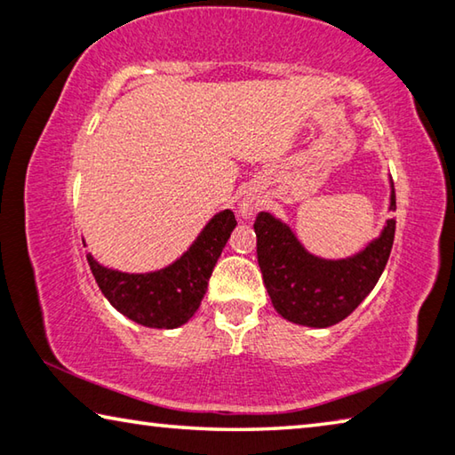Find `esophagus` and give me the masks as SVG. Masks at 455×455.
Here are the masks:
<instances>
[{
    "label": "esophagus",
    "instance_id": "1",
    "mask_svg": "<svg viewBox=\"0 0 455 455\" xmlns=\"http://www.w3.org/2000/svg\"><path fill=\"white\" fill-rule=\"evenodd\" d=\"M258 212V201L251 199V197H246L240 204V213L243 215V218H251Z\"/></svg>",
    "mask_w": 455,
    "mask_h": 455
}]
</instances>
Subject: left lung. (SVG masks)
Masks as SVG:
<instances>
[{
	"label": "left lung",
	"mask_w": 455,
	"mask_h": 455,
	"mask_svg": "<svg viewBox=\"0 0 455 455\" xmlns=\"http://www.w3.org/2000/svg\"><path fill=\"white\" fill-rule=\"evenodd\" d=\"M390 209H396L393 187ZM388 220L379 240L346 260H323L300 246L295 234L270 213L254 221L256 254L275 309L292 323L330 327L346 319L379 283L395 242Z\"/></svg>",
	"instance_id": "left-lung-1"
}]
</instances>
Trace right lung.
Returning a JSON list of instances; mask_svg holds the SVG:
<instances>
[{"label":"right lung","instance_id":"add662e5","mask_svg":"<svg viewBox=\"0 0 455 455\" xmlns=\"http://www.w3.org/2000/svg\"><path fill=\"white\" fill-rule=\"evenodd\" d=\"M235 228L226 209L207 223L197 242L177 262L148 275H125L103 268L87 254V262L106 299L125 317L146 327L174 330L199 309L215 262Z\"/></svg>","mask_w":455,"mask_h":455}]
</instances>
